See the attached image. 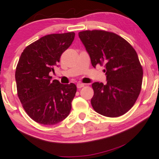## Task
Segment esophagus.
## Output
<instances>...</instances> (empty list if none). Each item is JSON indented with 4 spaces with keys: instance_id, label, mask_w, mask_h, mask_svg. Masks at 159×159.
I'll return each mask as SVG.
<instances>
[{
    "instance_id": "1",
    "label": "esophagus",
    "mask_w": 159,
    "mask_h": 159,
    "mask_svg": "<svg viewBox=\"0 0 159 159\" xmlns=\"http://www.w3.org/2000/svg\"><path fill=\"white\" fill-rule=\"evenodd\" d=\"M76 86H77L78 89H81L82 87L84 86V84H81V83H78Z\"/></svg>"
}]
</instances>
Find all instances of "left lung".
I'll use <instances>...</instances> for the list:
<instances>
[{
  "instance_id": "obj_1",
  "label": "left lung",
  "mask_w": 159,
  "mask_h": 159,
  "mask_svg": "<svg viewBox=\"0 0 159 159\" xmlns=\"http://www.w3.org/2000/svg\"><path fill=\"white\" fill-rule=\"evenodd\" d=\"M79 36L91 58V64L104 66L107 83L92 84L91 103L99 114L118 117L134 105L140 94L143 68L135 49L119 35L106 30H84Z\"/></svg>"
}]
</instances>
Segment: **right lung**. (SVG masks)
<instances>
[{
  "label": "right lung",
  "mask_w": 159,
  "mask_h": 159,
  "mask_svg": "<svg viewBox=\"0 0 159 159\" xmlns=\"http://www.w3.org/2000/svg\"><path fill=\"white\" fill-rule=\"evenodd\" d=\"M74 37L73 32L45 35L28 46L19 58L15 74L18 98L27 114L40 124H58L71 110L76 86L52 81L49 73L54 72Z\"/></svg>",
  "instance_id": "1"
}]
</instances>
